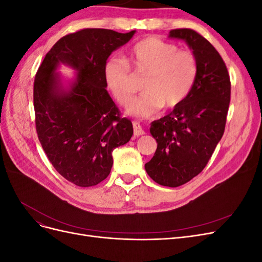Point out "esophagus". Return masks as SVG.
<instances>
[{"label": "esophagus", "instance_id": "obj_1", "mask_svg": "<svg viewBox=\"0 0 262 262\" xmlns=\"http://www.w3.org/2000/svg\"><path fill=\"white\" fill-rule=\"evenodd\" d=\"M133 133L136 137H140V136H143L145 132L143 129H142V126L140 125L139 122L133 121Z\"/></svg>", "mask_w": 262, "mask_h": 262}]
</instances>
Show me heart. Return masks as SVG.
<instances>
[{
    "label": "heart",
    "instance_id": "b5f03b06",
    "mask_svg": "<svg viewBox=\"0 0 262 262\" xmlns=\"http://www.w3.org/2000/svg\"><path fill=\"white\" fill-rule=\"evenodd\" d=\"M133 73L126 63L110 58L104 67L107 89L123 107L132 101L137 92V76H145V93L130 106V113L149 117L164 105L167 109L180 106L192 91L198 75V61L192 51L149 37L133 46L129 53Z\"/></svg>",
    "mask_w": 262,
    "mask_h": 262
}]
</instances>
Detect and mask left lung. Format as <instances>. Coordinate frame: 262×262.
<instances>
[{
  "instance_id": "left-lung-1",
  "label": "left lung",
  "mask_w": 262,
  "mask_h": 262,
  "mask_svg": "<svg viewBox=\"0 0 262 262\" xmlns=\"http://www.w3.org/2000/svg\"><path fill=\"white\" fill-rule=\"evenodd\" d=\"M169 38L187 42L198 61V75L185 101L150 123L157 148L145 170L157 184L173 188L199 175L223 137L231 81L220 53L195 30L172 29Z\"/></svg>"
}]
</instances>
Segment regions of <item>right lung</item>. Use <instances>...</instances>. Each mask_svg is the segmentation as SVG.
Returning <instances> with one entry per match:
<instances>
[{
  "label": "right lung",
  "mask_w": 262,
  "mask_h": 262,
  "mask_svg": "<svg viewBox=\"0 0 262 262\" xmlns=\"http://www.w3.org/2000/svg\"><path fill=\"white\" fill-rule=\"evenodd\" d=\"M136 30L85 28L62 37L39 67L34 82L38 139L62 177L80 187L96 186L113 167V150L130 141L132 122L122 118L106 90L104 67ZM60 62L74 68L68 88L55 73Z\"/></svg>",
  "instance_id": "1"
}]
</instances>
